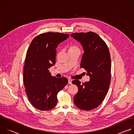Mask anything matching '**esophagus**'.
Instances as JSON below:
<instances>
[{"label": "esophagus", "mask_w": 134, "mask_h": 134, "mask_svg": "<svg viewBox=\"0 0 134 134\" xmlns=\"http://www.w3.org/2000/svg\"><path fill=\"white\" fill-rule=\"evenodd\" d=\"M72 81V80L71 79H69V80H68V83L70 84H71Z\"/></svg>", "instance_id": "1"}]
</instances>
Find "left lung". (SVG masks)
<instances>
[{"label": "left lung", "instance_id": "left-lung-1", "mask_svg": "<svg viewBox=\"0 0 134 134\" xmlns=\"http://www.w3.org/2000/svg\"><path fill=\"white\" fill-rule=\"evenodd\" d=\"M71 36L83 47L81 67L90 77L89 82L82 84L79 80L72 82L79 88L74 101L80 109L91 110L101 104L109 90L111 77L110 52L105 42L94 32L74 33Z\"/></svg>", "mask_w": 134, "mask_h": 134}]
</instances>
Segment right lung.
Masks as SVG:
<instances>
[{
  "label": "right lung",
  "mask_w": 134,
  "mask_h": 134,
  "mask_svg": "<svg viewBox=\"0 0 134 134\" xmlns=\"http://www.w3.org/2000/svg\"><path fill=\"white\" fill-rule=\"evenodd\" d=\"M68 34L47 32L35 36L28 48L23 69L27 97L38 110H49L57 103V94L68 83L66 77H53L49 69L55 63L56 48Z\"/></svg>",
  "instance_id": "add662e5"
}]
</instances>
